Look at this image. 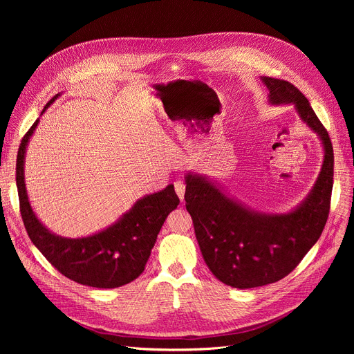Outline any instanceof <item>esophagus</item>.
<instances>
[{"label": "esophagus", "instance_id": "34e87169", "mask_svg": "<svg viewBox=\"0 0 354 354\" xmlns=\"http://www.w3.org/2000/svg\"><path fill=\"white\" fill-rule=\"evenodd\" d=\"M174 186H175V192H176L178 197L180 198V201H183V198H185V190H186L185 182L179 179V180H176V182L174 183Z\"/></svg>", "mask_w": 354, "mask_h": 354}]
</instances>
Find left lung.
<instances>
[{
    "label": "left lung",
    "mask_w": 354,
    "mask_h": 354,
    "mask_svg": "<svg viewBox=\"0 0 354 354\" xmlns=\"http://www.w3.org/2000/svg\"><path fill=\"white\" fill-rule=\"evenodd\" d=\"M272 105L294 104L322 140V169L308 197L287 214L252 212L225 196L201 175H186V210L212 273L235 288L276 283L291 273L319 239L326 224L333 186V147L308 99L291 82L262 77Z\"/></svg>",
    "instance_id": "obj_1"
}]
</instances>
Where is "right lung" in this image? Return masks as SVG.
Wrapping results in <instances>:
<instances>
[{
    "label": "right lung",
    "instance_id": "obj_1",
    "mask_svg": "<svg viewBox=\"0 0 354 354\" xmlns=\"http://www.w3.org/2000/svg\"><path fill=\"white\" fill-rule=\"evenodd\" d=\"M50 99L43 112L57 99ZM39 119L24 136L17 157L19 210L26 232L41 255L63 276L96 288H116L137 279L145 268L168 214L179 205L174 185L140 198L118 223L85 238L50 232L35 216L25 187V151Z\"/></svg>",
    "mask_w": 354,
    "mask_h": 354
}]
</instances>
